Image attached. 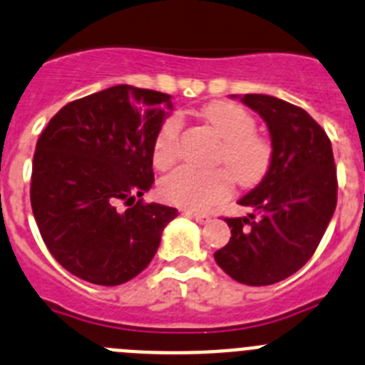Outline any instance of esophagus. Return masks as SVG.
I'll use <instances>...</instances> for the list:
<instances>
[{
    "mask_svg": "<svg viewBox=\"0 0 365 365\" xmlns=\"http://www.w3.org/2000/svg\"><path fill=\"white\" fill-rule=\"evenodd\" d=\"M186 215H190L192 219H195L197 222H208L210 221V215L208 214H202V212H186Z\"/></svg>",
    "mask_w": 365,
    "mask_h": 365,
    "instance_id": "obj_1",
    "label": "esophagus"
}]
</instances>
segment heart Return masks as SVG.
<instances>
[{"label":"heart","mask_w":365,"mask_h":365,"mask_svg":"<svg viewBox=\"0 0 365 365\" xmlns=\"http://www.w3.org/2000/svg\"><path fill=\"white\" fill-rule=\"evenodd\" d=\"M201 117L222 140L219 163L225 164L232 175L221 168L202 172L185 166L164 177L159 186L164 201L190 210H205L227 197L232 190V177L243 186L256 185L270 164V146L254 133L256 120L247 109L219 100L202 108ZM179 128L177 117H170L159 128L153 140L155 168L166 170L173 164Z\"/></svg>","instance_id":"heart-1"}]
</instances>
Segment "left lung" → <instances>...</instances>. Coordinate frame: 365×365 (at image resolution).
Listing matches in <instances>:
<instances>
[{
	"instance_id": "obj_1",
	"label": "left lung",
	"mask_w": 365,
	"mask_h": 365,
	"mask_svg": "<svg viewBox=\"0 0 365 365\" xmlns=\"http://www.w3.org/2000/svg\"><path fill=\"white\" fill-rule=\"evenodd\" d=\"M241 102L265 120L272 155L259 185L237 201L258 215L225 219L232 237L214 257L235 282L272 285L302 269L320 245L336 208V168L327 133L305 109L269 95Z\"/></svg>"
}]
</instances>
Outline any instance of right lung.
<instances>
[{
  "instance_id": "obj_1",
  "label": "right lung",
  "mask_w": 365,
  "mask_h": 365,
  "mask_svg": "<svg viewBox=\"0 0 365 365\" xmlns=\"http://www.w3.org/2000/svg\"><path fill=\"white\" fill-rule=\"evenodd\" d=\"M172 108L166 93L122 83L69 102L41 131L32 214L49 252L76 278L120 285L153 259L177 208L135 199L153 185V140Z\"/></svg>"
}]
</instances>
